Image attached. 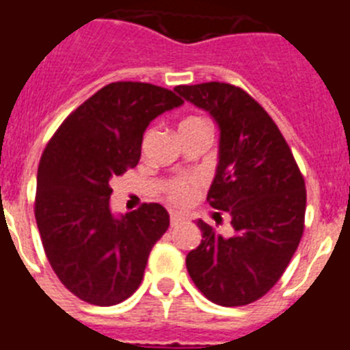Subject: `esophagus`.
Listing matches in <instances>:
<instances>
[{
	"label": "esophagus",
	"mask_w": 350,
	"mask_h": 350,
	"mask_svg": "<svg viewBox=\"0 0 350 350\" xmlns=\"http://www.w3.org/2000/svg\"><path fill=\"white\" fill-rule=\"evenodd\" d=\"M183 221V217L179 215V213H171V226L176 227L178 224H181Z\"/></svg>",
	"instance_id": "34e87169"
}]
</instances>
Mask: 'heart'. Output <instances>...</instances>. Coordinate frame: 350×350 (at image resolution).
<instances>
[{
	"mask_svg": "<svg viewBox=\"0 0 350 350\" xmlns=\"http://www.w3.org/2000/svg\"><path fill=\"white\" fill-rule=\"evenodd\" d=\"M209 126L208 121L204 118L190 116L179 123V129H187V126ZM197 187V181L192 178H176L169 187H167V199L171 200L172 204H185L192 199L193 190Z\"/></svg>",
	"mask_w": 350,
	"mask_h": 350,
	"instance_id": "1",
	"label": "heart"
}]
</instances>
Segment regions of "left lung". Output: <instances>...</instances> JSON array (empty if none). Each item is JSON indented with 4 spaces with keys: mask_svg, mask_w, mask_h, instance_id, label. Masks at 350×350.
Returning <instances> with one entry per match:
<instances>
[{
    "mask_svg": "<svg viewBox=\"0 0 350 350\" xmlns=\"http://www.w3.org/2000/svg\"><path fill=\"white\" fill-rule=\"evenodd\" d=\"M174 91L208 111L220 129L208 202L229 215L234 230L221 236L197 220L202 241L187 255V269L209 301L248 305L280 280L301 241L305 179L275 121L247 91L226 83Z\"/></svg>",
    "mask_w": 350,
    "mask_h": 350,
    "instance_id": "obj_1",
    "label": "left lung"
}]
</instances>
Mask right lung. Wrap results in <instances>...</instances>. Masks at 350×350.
Returning a JSON list of instances; mask_svg holds the SVG:
<instances>
[{"label": "right lung", "mask_w": 350, "mask_h": 350, "mask_svg": "<svg viewBox=\"0 0 350 350\" xmlns=\"http://www.w3.org/2000/svg\"><path fill=\"white\" fill-rule=\"evenodd\" d=\"M181 103L165 88L111 83L79 105L44 150L36 226L51 267L83 301L111 306L132 296L169 229V213L157 202L114 217L109 183L139 163L148 124Z\"/></svg>", "instance_id": "1"}]
</instances>
